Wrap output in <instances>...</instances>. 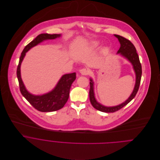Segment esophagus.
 I'll use <instances>...</instances> for the list:
<instances>
[{"instance_id":"1","label":"esophagus","mask_w":160,"mask_h":160,"mask_svg":"<svg viewBox=\"0 0 160 160\" xmlns=\"http://www.w3.org/2000/svg\"><path fill=\"white\" fill-rule=\"evenodd\" d=\"M79 72L82 75H84V76H87L89 74V71L86 68H82L80 69Z\"/></svg>"}]
</instances>
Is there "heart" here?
Listing matches in <instances>:
<instances>
[{
    "instance_id": "1",
    "label": "heart",
    "mask_w": 160,
    "mask_h": 160,
    "mask_svg": "<svg viewBox=\"0 0 160 160\" xmlns=\"http://www.w3.org/2000/svg\"><path fill=\"white\" fill-rule=\"evenodd\" d=\"M99 44V42L98 41H92L91 42V46L93 47H96L97 46H98Z\"/></svg>"
}]
</instances>
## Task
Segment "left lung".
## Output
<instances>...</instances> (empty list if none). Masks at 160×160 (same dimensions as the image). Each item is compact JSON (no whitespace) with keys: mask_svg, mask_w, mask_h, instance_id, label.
I'll return each mask as SVG.
<instances>
[{"mask_svg":"<svg viewBox=\"0 0 160 160\" xmlns=\"http://www.w3.org/2000/svg\"><path fill=\"white\" fill-rule=\"evenodd\" d=\"M114 36L118 38L120 42V48L118 50L117 53H119L122 56L124 57L127 58L132 65L135 71L136 74V84L134 89L133 90L132 93L130 95V97L126 100L124 103L114 107H105L96 100L95 96H94V92H93V82L92 79H90V91H89V98L90 101L92 105L97 109L102 112L105 113H113L115 112L118 111L124 106H126L128 103H129L136 95L137 92L138 90L140 83L141 81V76H142V65L139 60V57L138 56L137 51L136 49L135 46L134 44L128 39H126L125 38L119 35L114 34Z\"/></svg>","mask_w":160,"mask_h":160,"instance_id":"1","label":"left lung"}]
</instances>
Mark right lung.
Returning a JSON list of instances; mask_svg holds the SVG:
<instances>
[{"label": "right lung", "mask_w": 160, "mask_h": 160, "mask_svg": "<svg viewBox=\"0 0 160 160\" xmlns=\"http://www.w3.org/2000/svg\"><path fill=\"white\" fill-rule=\"evenodd\" d=\"M60 36L61 34H49L47 33L38 35L23 49L17 67V75L22 94L34 108L41 112H55L64 107L68 99L71 84L76 79V72L63 75L52 91L42 95H34L28 92L24 86L20 73L21 64L26 53L30 48L44 40L54 39Z\"/></svg>", "instance_id": "add662e5"}]
</instances>
